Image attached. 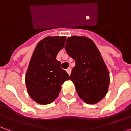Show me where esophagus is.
Listing matches in <instances>:
<instances>
[{
    "mask_svg": "<svg viewBox=\"0 0 131 131\" xmlns=\"http://www.w3.org/2000/svg\"><path fill=\"white\" fill-rule=\"evenodd\" d=\"M67 73L69 74V75H71V68H68L67 69Z\"/></svg>",
    "mask_w": 131,
    "mask_h": 131,
    "instance_id": "34e87169",
    "label": "esophagus"
}]
</instances>
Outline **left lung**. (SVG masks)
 <instances>
[{"mask_svg": "<svg viewBox=\"0 0 131 131\" xmlns=\"http://www.w3.org/2000/svg\"><path fill=\"white\" fill-rule=\"evenodd\" d=\"M68 54L75 60L71 80L87 104H94L104 98L110 85V75L100 51L92 40L84 36H71L66 41Z\"/></svg>", "mask_w": 131, "mask_h": 131, "instance_id": "1", "label": "left lung"}]
</instances>
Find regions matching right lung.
I'll list each match as a JSON object with an SVG mask.
<instances>
[{
	"label": "right lung",
	"mask_w": 131,
	"mask_h": 131,
	"mask_svg": "<svg viewBox=\"0 0 131 131\" xmlns=\"http://www.w3.org/2000/svg\"><path fill=\"white\" fill-rule=\"evenodd\" d=\"M65 36H48L36 46L26 75L27 92L38 104H50L58 96L61 85L70 77L56 60L58 52L63 48Z\"/></svg>",
	"instance_id": "obj_1"
}]
</instances>
